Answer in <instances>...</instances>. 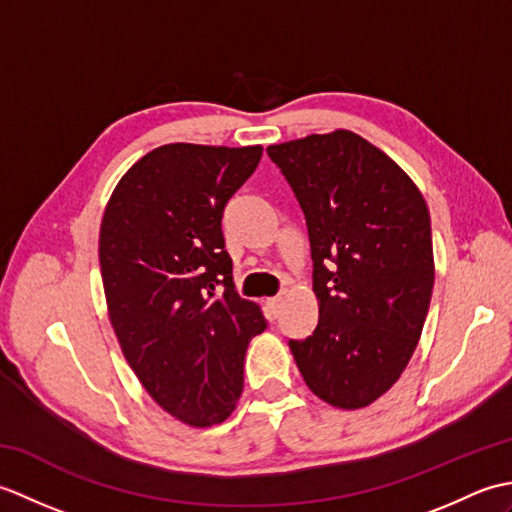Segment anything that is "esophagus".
<instances>
[{
	"label": "esophagus",
	"mask_w": 512,
	"mask_h": 512,
	"mask_svg": "<svg viewBox=\"0 0 512 512\" xmlns=\"http://www.w3.org/2000/svg\"><path fill=\"white\" fill-rule=\"evenodd\" d=\"M266 306H268L270 314H273V317H277V314H279V308H281V297H273V299H268V301H266Z\"/></svg>",
	"instance_id": "34e87169"
}]
</instances>
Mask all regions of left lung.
Listing matches in <instances>:
<instances>
[{
    "label": "left lung",
    "instance_id": "left-lung-1",
    "mask_svg": "<svg viewBox=\"0 0 512 512\" xmlns=\"http://www.w3.org/2000/svg\"><path fill=\"white\" fill-rule=\"evenodd\" d=\"M266 151L306 215L319 299V325L290 341L292 356L328 405H372L405 372L429 312L427 202L394 160L347 129Z\"/></svg>",
    "mask_w": 512,
    "mask_h": 512
}]
</instances>
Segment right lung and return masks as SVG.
<instances>
[{
	"label": "right lung",
	"mask_w": 512,
	"mask_h": 512,
	"mask_svg": "<svg viewBox=\"0 0 512 512\" xmlns=\"http://www.w3.org/2000/svg\"><path fill=\"white\" fill-rule=\"evenodd\" d=\"M262 145H162L140 158L105 206L99 262L112 328L147 394L189 427L235 411L244 356L266 330L233 284L222 215L253 176Z\"/></svg>",
	"instance_id": "1"
}]
</instances>
